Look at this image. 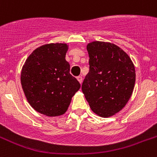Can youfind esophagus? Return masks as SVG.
<instances>
[{
    "instance_id": "34e87169",
    "label": "esophagus",
    "mask_w": 157,
    "mask_h": 157,
    "mask_svg": "<svg viewBox=\"0 0 157 157\" xmlns=\"http://www.w3.org/2000/svg\"><path fill=\"white\" fill-rule=\"evenodd\" d=\"M77 81L80 82V84L81 85V83H82V81H83V79H82V77L81 76H77Z\"/></svg>"
}]
</instances>
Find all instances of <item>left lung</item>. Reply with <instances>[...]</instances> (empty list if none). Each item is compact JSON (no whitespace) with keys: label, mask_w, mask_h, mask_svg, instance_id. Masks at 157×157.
Returning a JSON list of instances; mask_svg holds the SVG:
<instances>
[{"label":"left lung","mask_w":157,"mask_h":157,"mask_svg":"<svg viewBox=\"0 0 157 157\" xmlns=\"http://www.w3.org/2000/svg\"><path fill=\"white\" fill-rule=\"evenodd\" d=\"M86 49L90 71L82 83V92L95 114L112 117L131 97L136 76L134 63L124 50L112 43L93 41Z\"/></svg>","instance_id":"left-lung-1"}]
</instances>
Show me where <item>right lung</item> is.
<instances>
[{
  "label": "right lung",
  "instance_id": "1",
  "mask_svg": "<svg viewBox=\"0 0 157 157\" xmlns=\"http://www.w3.org/2000/svg\"><path fill=\"white\" fill-rule=\"evenodd\" d=\"M68 45L50 43L36 48L21 71V85L27 100L36 112L59 117L68 108L81 85L70 74L65 57Z\"/></svg>",
  "mask_w": 157,
  "mask_h": 157
}]
</instances>
